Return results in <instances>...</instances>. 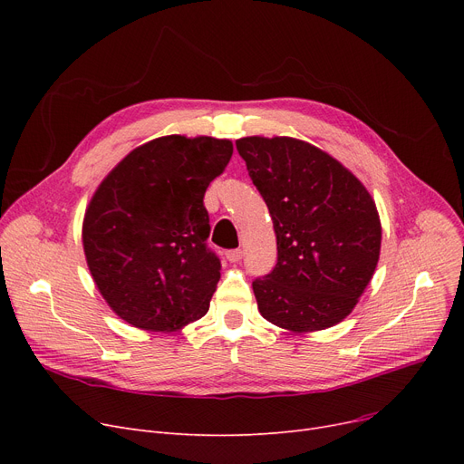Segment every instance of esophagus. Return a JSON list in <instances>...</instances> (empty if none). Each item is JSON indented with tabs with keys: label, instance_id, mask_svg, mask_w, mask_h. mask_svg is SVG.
I'll list each match as a JSON object with an SVG mask.
<instances>
[{
	"label": "esophagus",
	"instance_id": "obj_1",
	"mask_svg": "<svg viewBox=\"0 0 464 464\" xmlns=\"http://www.w3.org/2000/svg\"><path fill=\"white\" fill-rule=\"evenodd\" d=\"M226 257H227V261H231V263H238V261L242 259V250H229V252L226 254Z\"/></svg>",
	"mask_w": 464,
	"mask_h": 464
}]
</instances>
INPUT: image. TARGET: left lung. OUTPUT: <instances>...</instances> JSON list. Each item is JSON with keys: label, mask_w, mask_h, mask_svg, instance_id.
Returning a JSON list of instances; mask_svg holds the SVG:
<instances>
[{"label": "left lung", "mask_w": 464, "mask_h": 464, "mask_svg": "<svg viewBox=\"0 0 464 464\" xmlns=\"http://www.w3.org/2000/svg\"><path fill=\"white\" fill-rule=\"evenodd\" d=\"M237 150L276 233V266L252 284L261 315L291 333L340 324L380 259L372 195L350 169L301 139L242 137Z\"/></svg>", "instance_id": "8db88e82"}]
</instances>
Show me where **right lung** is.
I'll return each mask as SVG.
<instances>
[{
	"instance_id": "obj_1",
	"label": "right lung",
	"mask_w": 464,
	"mask_h": 464,
	"mask_svg": "<svg viewBox=\"0 0 464 464\" xmlns=\"http://www.w3.org/2000/svg\"><path fill=\"white\" fill-rule=\"evenodd\" d=\"M233 142L165 135L137 146L93 191L82 219L90 275L126 324L173 333L208 312L219 259L203 205Z\"/></svg>"
}]
</instances>
